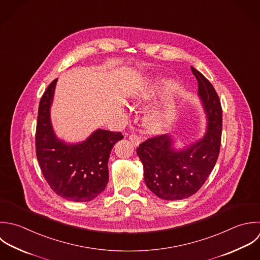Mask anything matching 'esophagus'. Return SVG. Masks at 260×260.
I'll list each match as a JSON object with an SVG mask.
<instances>
[{
  "mask_svg": "<svg viewBox=\"0 0 260 260\" xmlns=\"http://www.w3.org/2000/svg\"><path fill=\"white\" fill-rule=\"evenodd\" d=\"M128 139H129V141L133 143L134 146H139V144H140V142H141L140 137H139L138 135H136V134L129 135V136H128Z\"/></svg>",
  "mask_w": 260,
  "mask_h": 260,
  "instance_id": "obj_1",
  "label": "esophagus"
}]
</instances>
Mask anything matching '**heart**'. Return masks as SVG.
Returning a JSON list of instances; mask_svg holds the SVG:
<instances>
[{
	"mask_svg": "<svg viewBox=\"0 0 260 260\" xmlns=\"http://www.w3.org/2000/svg\"><path fill=\"white\" fill-rule=\"evenodd\" d=\"M162 122H163V118L161 116H155L152 120V125L157 127V126H160L162 124Z\"/></svg>",
	"mask_w": 260,
	"mask_h": 260,
	"instance_id": "obj_1",
	"label": "heart"
}]
</instances>
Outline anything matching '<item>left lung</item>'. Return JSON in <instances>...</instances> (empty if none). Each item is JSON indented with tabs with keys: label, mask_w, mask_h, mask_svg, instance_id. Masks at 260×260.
I'll list each match as a JSON object with an SVG mask.
<instances>
[{
	"label": "left lung",
	"mask_w": 260,
	"mask_h": 260,
	"mask_svg": "<svg viewBox=\"0 0 260 260\" xmlns=\"http://www.w3.org/2000/svg\"><path fill=\"white\" fill-rule=\"evenodd\" d=\"M191 71L208 115L205 137L183 150H174L171 137L161 135L146 140L137 149L148 188L166 201L183 200L197 193L214 169L221 148L223 111L220 98L201 72L193 67Z\"/></svg>",
	"instance_id": "1"
}]
</instances>
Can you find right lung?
<instances>
[{
    "label": "right lung",
    "mask_w": 260,
    "mask_h": 260,
    "mask_svg": "<svg viewBox=\"0 0 260 260\" xmlns=\"http://www.w3.org/2000/svg\"><path fill=\"white\" fill-rule=\"evenodd\" d=\"M57 79L44 91L38 107L35 150L41 172L50 188L72 202H90L108 182V159L121 133L97 129L85 142L67 145L53 134L49 108Z\"/></svg>",
    "instance_id": "1"
}]
</instances>
